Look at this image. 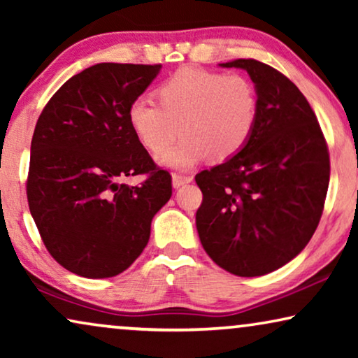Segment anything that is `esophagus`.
<instances>
[{
    "label": "esophagus",
    "instance_id": "1",
    "mask_svg": "<svg viewBox=\"0 0 358 358\" xmlns=\"http://www.w3.org/2000/svg\"><path fill=\"white\" fill-rule=\"evenodd\" d=\"M192 182V176H182V174H173V187L179 189L184 184Z\"/></svg>",
    "mask_w": 358,
    "mask_h": 358
}]
</instances>
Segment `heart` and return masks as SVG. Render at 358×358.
Wrapping results in <instances>:
<instances>
[{
    "label": "heart",
    "instance_id": "heart-1",
    "mask_svg": "<svg viewBox=\"0 0 358 358\" xmlns=\"http://www.w3.org/2000/svg\"><path fill=\"white\" fill-rule=\"evenodd\" d=\"M155 96L158 104L143 97L131 102L127 120L140 143L159 153L156 159L164 168L189 171L210 155L217 161L233 158L256 130L259 94L243 75L182 68L161 83ZM178 124L185 136L166 150Z\"/></svg>",
    "mask_w": 358,
    "mask_h": 358
}]
</instances>
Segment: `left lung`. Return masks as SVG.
Wrapping results in <instances>:
<instances>
[{"mask_svg":"<svg viewBox=\"0 0 358 358\" xmlns=\"http://www.w3.org/2000/svg\"><path fill=\"white\" fill-rule=\"evenodd\" d=\"M241 68L256 86L259 119L248 145L195 176L203 200L195 224L205 252L224 271L259 277L300 254L321 220L329 185V153L301 91L257 60Z\"/></svg>","mask_w":358,"mask_h":358,"instance_id":"obj_1","label":"left lung"}]
</instances>
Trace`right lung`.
Masks as SVG:
<instances>
[{"label":"right lung","mask_w":358,"mask_h":358,"mask_svg":"<svg viewBox=\"0 0 358 358\" xmlns=\"http://www.w3.org/2000/svg\"><path fill=\"white\" fill-rule=\"evenodd\" d=\"M161 65L97 63L70 78L34 130L29 210L47 251L76 275H119L143 252L151 220L173 194L131 131L127 110ZM146 173L140 186L122 185Z\"/></svg>","instance_id":"right-lung-1"}]
</instances>
